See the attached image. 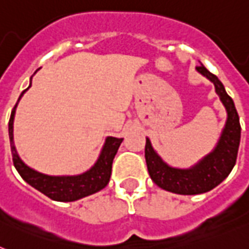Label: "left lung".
I'll use <instances>...</instances> for the list:
<instances>
[{
	"mask_svg": "<svg viewBox=\"0 0 249 249\" xmlns=\"http://www.w3.org/2000/svg\"><path fill=\"white\" fill-rule=\"evenodd\" d=\"M196 71L212 81L216 93L228 112L226 124L216 147L194 166L189 169H179L169 166L163 161L148 138H146L144 146V158L152 181L163 190L181 195L207 193L220 185L235 165L240 143L239 115L236 112L231 97L226 93L218 77L211 73L203 64L197 66Z\"/></svg>",
	"mask_w": 249,
	"mask_h": 249,
	"instance_id": "8db88e82",
	"label": "left lung"
}]
</instances>
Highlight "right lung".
Returning a JSON list of instances; mask_svg holds the SVG:
<instances>
[{
    "label": "right lung",
    "mask_w": 249,
    "mask_h": 249,
    "mask_svg": "<svg viewBox=\"0 0 249 249\" xmlns=\"http://www.w3.org/2000/svg\"><path fill=\"white\" fill-rule=\"evenodd\" d=\"M31 85H32V77H31L29 86L20 94L18 102L20 101L23 94L31 88ZM18 102L11 111V116H10L9 137L14 166L25 182L36 190H38L40 193L50 197L52 200L56 201L79 200L81 197L89 196L91 194H95L101 191L102 189H105L109 182L111 172H112L113 158L120 147L123 138L107 137L95 164L84 173L77 174V176H48V174L40 173V172L29 168L19 158L17 148L14 146V116H15Z\"/></svg>",
    "instance_id": "add662e5"
}]
</instances>
